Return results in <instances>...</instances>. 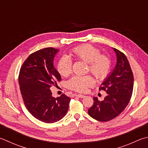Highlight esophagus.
I'll use <instances>...</instances> for the list:
<instances>
[{"label":"esophagus","instance_id":"34e87169","mask_svg":"<svg viewBox=\"0 0 148 148\" xmlns=\"http://www.w3.org/2000/svg\"><path fill=\"white\" fill-rule=\"evenodd\" d=\"M76 97H79V98H83L84 97H85V95H82V94H76Z\"/></svg>","mask_w":148,"mask_h":148}]
</instances>
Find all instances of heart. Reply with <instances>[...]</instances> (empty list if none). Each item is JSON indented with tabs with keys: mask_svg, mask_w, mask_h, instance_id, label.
Wrapping results in <instances>:
<instances>
[{
	"mask_svg": "<svg viewBox=\"0 0 148 148\" xmlns=\"http://www.w3.org/2000/svg\"><path fill=\"white\" fill-rule=\"evenodd\" d=\"M71 60H80L87 63V72H90L99 80H103L108 76L111 69V60L108 56L101 54L100 51L91 45L77 46L69 53L67 57H63L57 64V71L63 77H67L72 72ZM94 80L91 76H75L67 82L68 87L79 92H85L93 86Z\"/></svg>",
	"mask_w": 148,
	"mask_h": 148,
	"instance_id": "1",
	"label": "heart"
}]
</instances>
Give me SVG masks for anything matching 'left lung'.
<instances>
[{"instance_id": "1", "label": "left lung", "mask_w": 148, "mask_h": 148, "mask_svg": "<svg viewBox=\"0 0 148 148\" xmlns=\"http://www.w3.org/2000/svg\"><path fill=\"white\" fill-rule=\"evenodd\" d=\"M112 49L116 54V65L99 88L107 95L102 101L94 97L93 105L88 110L90 116L102 122L115 118L125 109L134 88V75L128 59L122 52Z\"/></svg>"}]
</instances>
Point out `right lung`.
<instances>
[{
  "label": "right lung",
  "mask_w": 148,
  "mask_h": 148,
  "mask_svg": "<svg viewBox=\"0 0 148 148\" xmlns=\"http://www.w3.org/2000/svg\"><path fill=\"white\" fill-rule=\"evenodd\" d=\"M59 50L42 49L31 54L20 69L18 83L27 110L40 121L53 123L65 116L71 98L65 94L55 98L51 86L62 79L54 66V59Z\"/></svg>",
  "instance_id": "1"
}]
</instances>
